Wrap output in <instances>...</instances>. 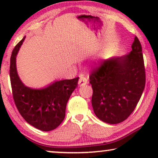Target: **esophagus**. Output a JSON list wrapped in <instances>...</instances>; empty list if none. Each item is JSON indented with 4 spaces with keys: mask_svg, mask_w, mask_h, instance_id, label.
I'll use <instances>...</instances> for the list:
<instances>
[{
    "mask_svg": "<svg viewBox=\"0 0 158 158\" xmlns=\"http://www.w3.org/2000/svg\"><path fill=\"white\" fill-rule=\"evenodd\" d=\"M88 83V78L85 76H81L80 77L78 84L80 86H83Z\"/></svg>",
    "mask_w": 158,
    "mask_h": 158,
    "instance_id": "obj_1",
    "label": "esophagus"
}]
</instances>
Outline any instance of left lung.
Returning <instances> with one entry per match:
<instances>
[{
    "label": "left lung",
    "mask_w": 158,
    "mask_h": 158,
    "mask_svg": "<svg viewBox=\"0 0 158 158\" xmlns=\"http://www.w3.org/2000/svg\"><path fill=\"white\" fill-rule=\"evenodd\" d=\"M131 49L129 55L101 61L89 76L94 111L108 124L126 120L137 106L145 86L143 55L137 36Z\"/></svg>",
    "instance_id": "obj_1"
}]
</instances>
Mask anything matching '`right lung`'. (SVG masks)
Segmentation results:
<instances>
[{"label": "right lung", "instance_id": "right-lung-1", "mask_svg": "<svg viewBox=\"0 0 158 158\" xmlns=\"http://www.w3.org/2000/svg\"><path fill=\"white\" fill-rule=\"evenodd\" d=\"M24 40L25 36L16 45L10 56V79L13 98L26 122L40 130H53L64 120L67 103L77 87L79 77L55 81L42 89L27 87L19 78L16 65V55Z\"/></svg>", "mask_w": 158, "mask_h": 158}]
</instances>
